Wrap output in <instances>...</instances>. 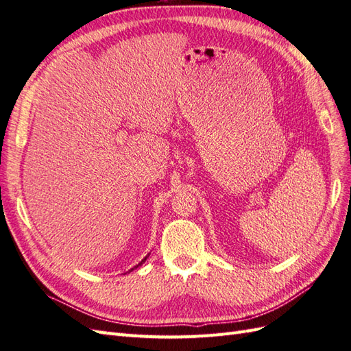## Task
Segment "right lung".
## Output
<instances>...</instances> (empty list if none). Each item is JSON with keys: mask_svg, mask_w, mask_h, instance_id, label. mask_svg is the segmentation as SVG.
Here are the masks:
<instances>
[{"mask_svg": "<svg viewBox=\"0 0 351 351\" xmlns=\"http://www.w3.org/2000/svg\"><path fill=\"white\" fill-rule=\"evenodd\" d=\"M145 259H147V258H145ZM145 259H143V261H142V263H145ZM142 263H141V264H142ZM141 264H138V265H136V267H139V265H141ZM136 267H134V268H136ZM132 269H133V268H132Z\"/></svg>", "mask_w": 351, "mask_h": 351, "instance_id": "right-lung-1", "label": "right lung"}]
</instances>
